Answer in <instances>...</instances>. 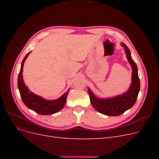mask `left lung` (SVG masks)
Segmentation results:
<instances>
[{
    "label": "left lung",
    "mask_w": 159,
    "mask_h": 159,
    "mask_svg": "<svg viewBox=\"0 0 159 159\" xmlns=\"http://www.w3.org/2000/svg\"><path fill=\"white\" fill-rule=\"evenodd\" d=\"M121 46L124 47L127 60L133 70L132 82L128 91L121 95L115 96L114 98L99 99L88 88V93L92 106L98 112L109 116L121 115L127 110L131 108L135 103L140 91V81L138 75L137 66L132 59L129 48L123 43H121Z\"/></svg>",
    "instance_id": "obj_1"
}]
</instances>
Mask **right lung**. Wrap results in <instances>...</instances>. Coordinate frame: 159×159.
<instances>
[{
  "label": "right lung",
  "mask_w": 159,
  "mask_h": 159,
  "mask_svg": "<svg viewBox=\"0 0 159 159\" xmlns=\"http://www.w3.org/2000/svg\"><path fill=\"white\" fill-rule=\"evenodd\" d=\"M30 52H28L22 60L18 78V88L20 91L22 102L28 109L33 110L38 114L47 115L56 113L60 111L65 105L69 89L60 98L55 100H47L30 92L24 82L22 78L24 63Z\"/></svg>",
  "instance_id": "1"
}]
</instances>
